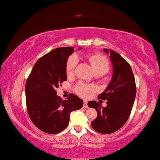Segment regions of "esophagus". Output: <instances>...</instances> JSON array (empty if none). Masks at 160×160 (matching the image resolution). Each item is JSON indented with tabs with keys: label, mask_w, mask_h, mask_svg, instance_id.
Returning <instances> with one entry per match:
<instances>
[{
	"label": "esophagus",
	"mask_w": 160,
	"mask_h": 160,
	"mask_svg": "<svg viewBox=\"0 0 160 160\" xmlns=\"http://www.w3.org/2000/svg\"><path fill=\"white\" fill-rule=\"evenodd\" d=\"M83 108H88V103H87V101H83Z\"/></svg>",
	"instance_id": "1"
}]
</instances>
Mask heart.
Returning a JSON list of instances; mask_svg holds the SVG:
<instances>
[{"label": "heart", "instance_id": "1", "mask_svg": "<svg viewBox=\"0 0 160 160\" xmlns=\"http://www.w3.org/2000/svg\"><path fill=\"white\" fill-rule=\"evenodd\" d=\"M88 61L91 63V67L95 74L104 75L108 72L110 69L109 62L106 57L100 54H93L87 57ZM78 64V58L75 55H72L69 57L66 64V74L67 77H72L74 74V70ZM93 88L92 86H87L83 83H79L76 87V92L78 94L86 96L89 91H92Z\"/></svg>", "mask_w": 160, "mask_h": 160}]
</instances>
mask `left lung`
Wrapping results in <instances>:
<instances>
[{"label":"left lung","mask_w":160,"mask_h":160,"mask_svg":"<svg viewBox=\"0 0 160 160\" xmlns=\"http://www.w3.org/2000/svg\"><path fill=\"white\" fill-rule=\"evenodd\" d=\"M103 51L110 54L112 65L111 81L98 95V98L107 101V106L103 107L95 101H88V106L98 113L91 126L98 132L109 134L118 130L128 120L135 101L136 86L130 64L117 52L108 49Z\"/></svg>","instance_id":"obj_1"}]
</instances>
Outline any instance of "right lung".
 I'll list each match as a JSON object with an SVG mask.
<instances>
[{"label": "right lung", "instance_id": "add662e5", "mask_svg": "<svg viewBox=\"0 0 160 160\" xmlns=\"http://www.w3.org/2000/svg\"><path fill=\"white\" fill-rule=\"evenodd\" d=\"M74 52L73 48L49 52L37 61L26 82L28 115L33 124L46 133L56 134L64 130L71 112L83 106V100L77 96L71 93L67 100L62 101L55 90L67 79L66 64Z\"/></svg>", "mask_w": 160, "mask_h": 160}]
</instances>
